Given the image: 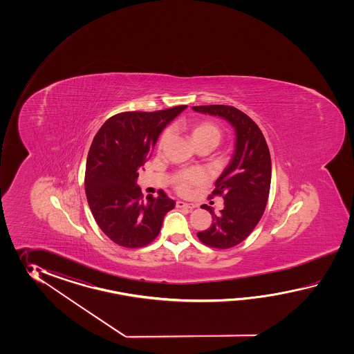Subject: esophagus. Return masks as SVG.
Listing matches in <instances>:
<instances>
[{
	"label": "esophagus",
	"instance_id": "obj_1",
	"mask_svg": "<svg viewBox=\"0 0 354 354\" xmlns=\"http://www.w3.org/2000/svg\"><path fill=\"white\" fill-rule=\"evenodd\" d=\"M176 207H178V209H188V210H192V209H195L196 206L194 203H183V201H177V203H176Z\"/></svg>",
	"mask_w": 354,
	"mask_h": 354
}]
</instances>
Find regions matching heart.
I'll use <instances>...</instances> for the list:
<instances>
[{
    "label": "heart",
    "mask_w": 354,
    "mask_h": 354,
    "mask_svg": "<svg viewBox=\"0 0 354 354\" xmlns=\"http://www.w3.org/2000/svg\"><path fill=\"white\" fill-rule=\"evenodd\" d=\"M188 134L196 147L207 145L214 149L223 139V131L215 122L211 121H195L189 122L187 127ZM169 140V131H165L158 140V149L162 151L166 147L167 142ZM203 174L200 171H183L174 176V188L177 192L186 195L189 188L203 182Z\"/></svg>",
    "instance_id": "obj_1"
}]
</instances>
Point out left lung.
<instances>
[{
    "label": "left lung",
    "mask_w": 354,
    "mask_h": 354,
    "mask_svg": "<svg viewBox=\"0 0 354 354\" xmlns=\"http://www.w3.org/2000/svg\"><path fill=\"white\" fill-rule=\"evenodd\" d=\"M197 113H209L229 121L236 134L235 151L229 166L221 174L209 196H221L224 207L215 214L210 206L212 224L198 232L205 245L229 249L247 239L263 215L271 187V154L261 129L247 113L233 106H194Z\"/></svg>",
    "instance_id": "1"
}]
</instances>
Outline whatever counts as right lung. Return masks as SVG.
I'll use <instances>...</instances> for the list:
<instances>
[{
	"label": "right lung",
	"mask_w": 354,
	"mask_h": 354,
	"mask_svg": "<svg viewBox=\"0 0 354 354\" xmlns=\"http://www.w3.org/2000/svg\"><path fill=\"white\" fill-rule=\"evenodd\" d=\"M187 105L154 113H116L98 130L87 156L84 189L97 225L124 248H142L158 236L174 201L160 189L147 197L136 186L138 168L151 158L159 134Z\"/></svg>",
	"instance_id": "1"
}]
</instances>
